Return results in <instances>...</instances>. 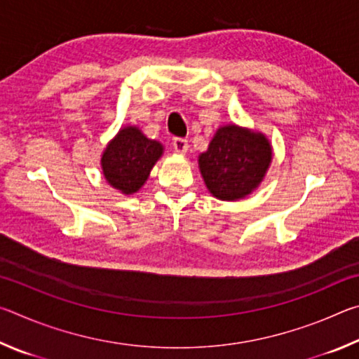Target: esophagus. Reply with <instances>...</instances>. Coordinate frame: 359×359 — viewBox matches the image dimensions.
Listing matches in <instances>:
<instances>
[{"label": "esophagus", "mask_w": 359, "mask_h": 359, "mask_svg": "<svg viewBox=\"0 0 359 359\" xmlns=\"http://www.w3.org/2000/svg\"><path fill=\"white\" fill-rule=\"evenodd\" d=\"M172 147H174L175 151H177V154H187L188 141H187V139H184V137H174Z\"/></svg>", "instance_id": "34e87169"}]
</instances>
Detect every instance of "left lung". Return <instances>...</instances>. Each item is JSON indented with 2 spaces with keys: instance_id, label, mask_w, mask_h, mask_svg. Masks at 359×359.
<instances>
[{
  "instance_id": "obj_1",
  "label": "left lung",
  "mask_w": 359,
  "mask_h": 359,
  "mask_svg": "<svg viewBox=\"0 0 359 359\" xmlns=\"http://www.w3.org/2000/svg\"><path fill=\"white\" fill-rule=\"evenodd\" d=\"M271 160V144L263 135L229 125L217 131L199 156V169L215 198L234 201L259 185Z\"/></svg>"
}]
</instances>
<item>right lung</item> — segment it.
I'll return each instance as SVG.
<instances>
[{"label":"right lung","mask_w":359,"mask_h":359,"mask_svg":"<svg viewBox=\"0 0 359 359\" xmlns=\"http://www.w3.org/2000/svg\"><path fill=\"white\" fill-rule=\"evenodd\" d=\"M163 154V145L145 137L135 126L121 130L101 158L106 180L121 193L137 191Z\"/></svg>","instance_id":"add662e5"}]
</instances>
